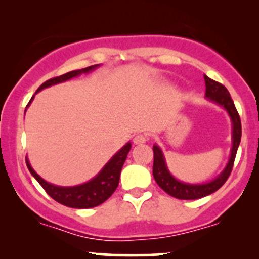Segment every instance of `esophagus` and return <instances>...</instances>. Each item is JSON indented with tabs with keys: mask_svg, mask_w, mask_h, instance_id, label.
Here are the masks:
<instances>
[{
	"mask_svg": "<svg viewBox=\"0 0 259 259\" xmlns=\"http://www.w3.org/2000/svg\"><path fill=\"white\" fill-rule=\"evenodd\" d=\"M147 141V136L144 135V134H138V135L134 136L133 142L135 145H142Z\"/></svg>",
	"mask_w": 259,
	"mask_h": 259,
	"instance_id": "esophagus-1",
	"label": "esophagus"
}]
</instances>
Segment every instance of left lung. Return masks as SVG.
I'll return each mask as SVG.
<instances>
[{"instance_id":"left-lung-1","label":"left lung","mask_w":259,"mask_h":259,"mask_svg":"<svg viewBox=\"0 0 259 259\" xmlns=\"http://www.w3.org/2000/svg\"><path fill=\"white\" fill-rule=\"evenodd\" d=\"M204 81H206V95H204L206 99L224 108L230 117L231 124H233V136H231L233 138V146H231L230 157H229L227 165L218 177H215L214 179L208 181V183L189 184L175 179L169 171L162 150L157 145H153L154 180L160 189L164 190L168 195L179 198V200H197V198H202L204 196L213 194L217 190L221 189L231 173L237 148H239L240 141H241V120H240L239 113L235 108L234 101L231 100L227 88L222 85L221 82L208 78L207 75H204Z\"/></svg>"}]
</instances>
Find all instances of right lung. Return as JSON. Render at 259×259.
<instances>
[{
	"mask_svg": "<svg viewBox=\"0 0 259 259\" xmlns=\"http://www.w3.org/2000/svg\"><path fill=\"white\" fill-rule=\"evenodd\" d=\"M99 67L100 64L90 65V67H86L84 69L73 70V72L65 73L63 75L57 76V78L47 80V81H45L44 84L37 89L36 92L44 90V89L46 88H50V86L52 85L59 84V82H63L67 81V80L76 78L80 74L90 73ZM34 96L31 97V100L29 101L28 106L26 107H29V105H30L31 101L34 100ZM130 148H132V142H127L126 145H124V146L106 163L105 167L101 169L100 173L97 174L96 177L92 178V179L89 180L88 183L80 184V185L76 186H57L53 185L51 183H47L46 180H44L42 178L32 169L31 164L29 163L28 157H26V165H28L29 171H30L32 177L37 180V183L44 187L45 191L51 196L53 200L57 201L58 203L64 204V206L67 207L85 209V208L100 206L101 203H103L106 200H108L113 192L115 191V189L118 187V184H119L121 168H123L124 162H125Z\"/></svg>",
	"mask_w": 259,
	"mask_h": 259,
	"instance_id": "1",
	"label": "right lung"
}]
</instances>
